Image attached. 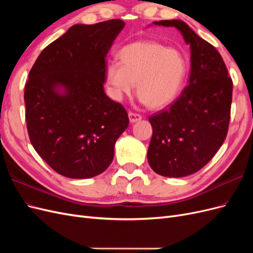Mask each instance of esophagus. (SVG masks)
<instances>
[{"instance_id": "1", "label": "esophagus", "mask_w": 253, "mask_h": 253, "mask_svg": "<svg viewBox=\"0 0 253 253\" xmlns=\"http://www.w3.org/2000/svg\"><path fill=\"white\" fill-rule=\"evenodd\" d=\"M128 118H129V121H131L132 124H134V122H137V121H139L141 119V115L134 113V112H129L128 113Z\"/></svg>"}]
</instances>
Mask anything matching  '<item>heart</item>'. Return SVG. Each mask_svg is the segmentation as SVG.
<instances>
[{"label": "heart", "mask_w": 253, "mask_h": 253, "mask_svg": "<svg viewBox=\"0 0 253 253\" xmlns=\"http://www.w3.org/2000/svg\"><path fill=\"white\" fill-rule=\"evenodd\" d=\"M120 62L110 63L105 80L116 99L136 91L152 109L174 101L185 82L188 63L182 53L155 42H135L119 51Z\"/></svg>", "instance_id": "obj_1"}]
</instances>
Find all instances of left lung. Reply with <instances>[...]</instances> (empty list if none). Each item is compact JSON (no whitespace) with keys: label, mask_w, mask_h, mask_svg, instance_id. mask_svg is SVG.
Here are the masks:
<instances>
[{"label":"left lung","mask_w":253,"mask_h":253,"mask_svg":"<svg viewBox=\"0 0 253 253\" xmlns=\"http://www.w3.org/2000/svg\"><path fill=\"white\" fill-rule=\"evenodd\" d=\"M154 24L175 27L182 35L191 48V72L179 97L149 118L153 135L148 160L159 175L183 177L200 171L225 141L233 83L216 48L185 22L164 20Z\"/></svg>","instance_id":"left-lung-1"}]
</instances>
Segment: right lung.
Returning a JSON list of instances; mask_svg holds the SVG:
<instances>
[{
	"mask_svg": "<svg viewBox=\"0 0 253 253\" xmlns=\"http://www.w3.org/2000/svg\"><path fill=\"white\" fill-rule=\"evenodd\" d=\"M124 27L119 19L74 25L43 49L29 72L24 100L30 142L65 177L90 178L108 169L115 142L128 126L126 109L103 87L106 53Z\"/></svg>",
	"mask_w": 253,
	"mask_h": 253,
	"instance_id": "right-lung-1",
	"label": "right lung"
}]
</instances>
